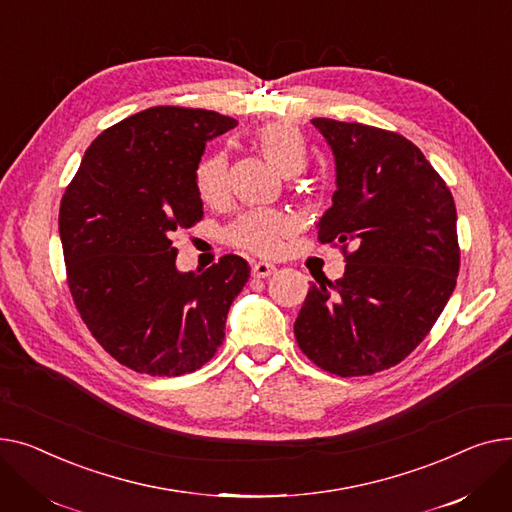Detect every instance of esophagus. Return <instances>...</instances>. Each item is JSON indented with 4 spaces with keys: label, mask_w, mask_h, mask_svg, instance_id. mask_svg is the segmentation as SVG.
Wrapping results in <instances>:
<instances>
[{
    "label": "esophagus",
    "mask_w": 512,
    "mask_h": 512,
    "mask_svg": "<svg viewBox=\"0 0 512 512\" xmlns=\"http://www.w3.org/2000/svg\"><path fill=\"white\" fill-rule=\"evenodd\" d=\"M275 273H277V266L270 262H254L252 264V277H256V279H266Z\"/></svg>",
    "instance_id": "1"
}]
</instances>
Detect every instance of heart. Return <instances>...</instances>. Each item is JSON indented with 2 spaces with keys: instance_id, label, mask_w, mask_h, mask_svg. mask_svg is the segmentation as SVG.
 Wrapping results in <instances>:
<instances>
[{
  "instance_id": "obj_1",
  "label": "heart",
  "mask_w": 512,
  "mask_h": 512,
  "mask_svg": "<svg viewBox=\"0 0 512 512\" xmlns=\"http://www.w3.org/2000/svg\"><path fill=\"white\" fill-rule=\"evenodd\" d=\"M254 142L270 167L281 175L302 173L308 163L306 142L295 128L287 124H266L256 130ZM194 186L198 198L208 206H219L227 192V163L221 155H210L196 165ZM293 223L279 210H256L235 219L227 229L229 244L260 256H273L281 250L283 237Z\"/></svg>"
}]
</instances>
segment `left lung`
Segmentation results:
<instances>
[{"mask_svg": "<svg viewBox=\"0 0 512 512\" xmlns=\"http://www.w3.org/2000/svg\"><path fill=\"white\" fill-rule=\"evenodd\" d=\"M333 148L337 190L318 225L345 275L312 283L293 324L324 372L370 376L397 366L432 330L461 266L457 208L444 179L405 136L316 117Z\"/></svg>", "mask_w": 512, "mask_h": 512, "instance_id": "8db88e82", "label": "left lung"}]
</instances>
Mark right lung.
Instances as JSON below:
<instances>
[{"instance_id": "right-lung-1", "label": "right lung", "mask_w": 512, "mask_h": 512, "mask_svg": "<svg viewBox=\"0 0 512 512\" xmlns=\"http://www.w3.org/2000/svg\"><path fill=\"white\" fill-rule=\"evenodd\" d=\"M235 126L217 111L144 109L93 140L62 196L59 237L76 310L134 372H196L223 345L250 266L225 254L202 273H177L171 235L202 221L196 165L206 140Z\"/></svg>"}]
</instances>
